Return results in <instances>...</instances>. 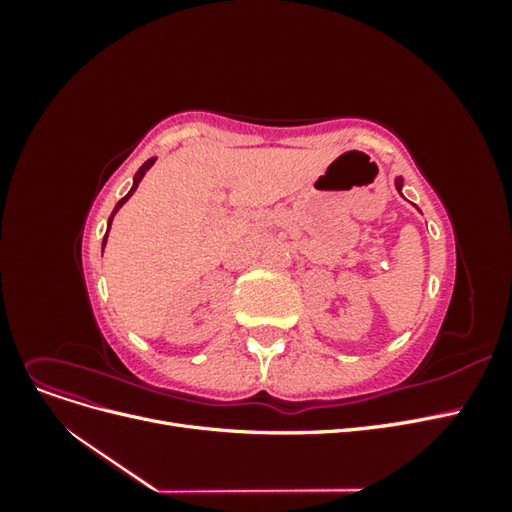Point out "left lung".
I'll return each instance as SVG.
<instances>
[{"instance_id": "left-lung-1", "label": "left lung", "mask_w": 512, "mask_h": 512, "mask_svg": "<svg viewBox=\"0 0 512 512\" xmlns=\"http://www.w3.org/2000/svg\"><path fill=\"white\" fill-rule=\"evenodd\" d=\"M395 188H397V192L401 194V188H404V179H401V177H395Z\"/></svg>"}]
</instances>
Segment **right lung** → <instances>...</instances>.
<instances>
[{"label":"right lung","instance_id":"obj_1","mask_svg":"<svg viewBox=\"0 0 512 512\" xmlns=\"http://www.w3.org/2000/svg\"><path fill=\"white\" fill-rule=\"evenodd\" d=\"M153 162H156V158H149L141 168H138L136 170V175H134V183H132V188H130V192L126 194V196H123L121 200H119V203L115 205V209H113V213H111V218H108V226H106V235H104V239H102V252H104V245H106V239H108V230H111V224H113V218H115V213L123 207V205H126V200L136 192V188H138V183H141V179L145 177V173H147V170L153 166Z\"/></svg>","mask_w":512,"mask_h":512}]
</instances>
